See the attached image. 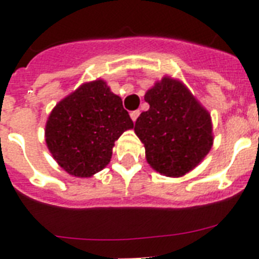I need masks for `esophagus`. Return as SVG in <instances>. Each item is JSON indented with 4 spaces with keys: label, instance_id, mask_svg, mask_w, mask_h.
Wrapping results in <instances>:
<instances>
[{
    "label": "esophagus",
    "instance_id": "obj_1",
    "mask_svg": "<svg viewBox=\"0 0 259 259\" xmlns=\"http://www.w3.org/2000/svg\"><path fill=\"white\" fill-rule=\"evenodd\" d=\"M138 115H140V110H134V111H132V113H130V118L133 119V122L137 121Z\"/></svg>",
    "mask_w": 259,
    "mask_h": 259
}]
</instances>
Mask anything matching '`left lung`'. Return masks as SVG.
Returning <instances> with one entry per match:
<instances>
[{"label":"left lung","mask_w":259,"mask_h":259,"mask_svg":"<svg viewBox=\"0 0 259 259\" xmlns=\"http://www.w3.org/2000/svg\"><path fill=\"white\" fill-rule=\"evenodd\" d=\"M149 110L140 114L134 132L156 172L181 177L196 168L212 148L208 110L181 80L164 76L145 94Z\"/></svg>","instance_id":"8db88e82"}]
</instances>
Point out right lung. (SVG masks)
Segmentation results:
<instances>
[{"instance_id":"obj_1","label":"right lung","mask_w":259,"mask_h":259,"mask_svg":"<svg viewBox=\"0 0 259 259\" xmlns=\"http://www.w3.org/2000/svg\"><path fill=\"white\" fill-rule=\"evenodd\" d=\"M133 125L121 98L97 79L56 103L47 119L46 142L68 175L91 177L109 164L114 142Z\"/></svg>"}]
</instances>
